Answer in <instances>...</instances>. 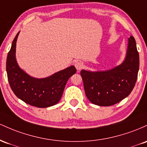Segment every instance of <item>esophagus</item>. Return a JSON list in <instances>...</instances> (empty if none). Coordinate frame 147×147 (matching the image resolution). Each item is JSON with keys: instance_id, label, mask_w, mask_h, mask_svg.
Segmentation results:
<instances>
[{"instance_id": "obj_1", "label": "esophagus", "mask_w": 147, "mask_h": 147, "mask_svg": "<svg viewBox=\"0 0 147 147\" xmlns=\"http://www.w3.org/2000/svg\"><path fill=\"white\" fill-rule=\"evenodd\" d=\"M75 67L76 68L77 70L80 71L83 68V64L81 62H76L75 63Z\"/></svg>"}]
</instances>
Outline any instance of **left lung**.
Here are the masks:
<instances>
[{"label": "left lung", "instance_id": "obj_1", "mask_svg": "<svg viewBox=\"0 0 147 147\" xmlns=\"http://www.w3.org/2000/svg\"><path fill=\"white\" fill-rule=\"evenodd\" d=\"M139 66L136 42L131 36L126 59L121 65L106 71H80L87 98L100 106H110L121 101L134 88Z\"/></svg>", "mask_w": 147, "mask_h": 147}]
</instances>
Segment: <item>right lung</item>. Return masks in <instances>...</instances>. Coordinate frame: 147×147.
<instances>
[{
  "label": "right lung",
  "instance_id": "1",
  "mask_svg": "<svg viewBox=\"0 0 147 147\" xmlns=\"http://www.w3.org/2000/svg\"><path fill=\"white\" fill-rule=\"evenodd\" d=\"M16 34L8 52L6 70L9 84L16 96L25 103L37 107L47 108L60 101L67 80L76 72L74 66L57 72L46 78H34L19 68L15 58Z\"/></svg>",
  "mask_w": 147,
  "mask_h": 147
}]
</instances>
